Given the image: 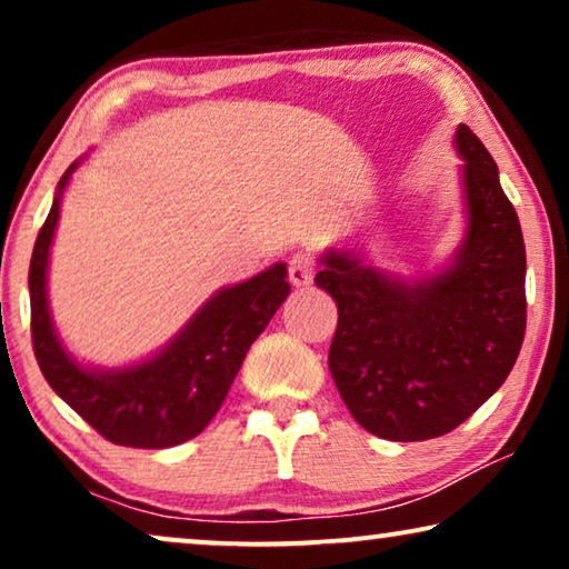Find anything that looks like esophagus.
Wrapping results in <instances>:
<instances>
[{"label": "esophagus", "instance_id": "34e87169", "mask_svg": "<svg viewBox=\"0 0 569 569\" xmlns=\"http://www.w3.org/2000/svg\"><path fill=\"white\" fill-rule=\"evenodd\" d=\"M290 282H292V287H310L313 284V274H316V263L308 259V256H302V253H295L292 259H290Z\"/></svg>", "mask_w": 569, "mask_h": 569}]
</instances>
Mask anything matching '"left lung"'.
Listing matches in <instances>:
<instances>
[{
    "label": "left lung",
    "instance_id": "8db88e82",
    "mask_svg": "<svg viewBox=\"0 0 569 569\" xmlns=\"http://www.w3.org/2000/svg\"><path fill=\"white\" fill-rule=\"evenodd\" d=\"M466 230L438 271L403 277L329 248L316 284L337 300L329 370L365 430L396 442L440 438L510 376L526 333V246L492 154L456 129Z\"/></svg>",
    "mask_w": 569,
    "mask_h": 569
}]
</instances>
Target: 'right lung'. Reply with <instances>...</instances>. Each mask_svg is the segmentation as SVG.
Segmentation results:
<instances>
[{
	"label": "right lung",
	"instance_id": "1",
	"mask_svg": "<svg viewBox=\"0 0 569 569\" xmlns=\"http://www.w3.org/2000/svg\"><path fill=\"white\" fill-rule=\"evenodd\" d=\"M80 160L61 176L30 259V331L49 386L106 440L173 448L197 438L222 407L246 352L290 295L287 263L222 287L160 352L123 368H90L59 339L49 308V256L61 197Z\"/></svg>",
	"mask_w": 569,
	"mask_h": 569
}]
</instances>
